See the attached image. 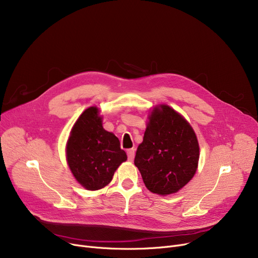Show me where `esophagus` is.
Returning a JSON list of instances; mask_svg holds the SVG:
<instances>
[{"instance_id":"1","label":"esophagus","mask_w":258,"mask_h":258,"mask_svg":"<svg viewBox=\"0 0 258 258\" xmlns=\"http://www.w3.org/2000/svg\"><path fill=\"white\" fill-rule=\"evenodd\" d=\"M134 157H135V150L134 148H131V150L127 151V158L130 161H133Z\"/></svg>"}]
</instances>
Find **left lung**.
<instances>
[{
	"instance_id": "obj_1",
	"label": "left lung",
	"mask_w": 258,
	"mask_h": 258,
	"mask_svg": "<svg viewBox=\"0 0 258 258\" xmlns=\"http://www.w3.org/2000/svg\"><path fill=\"white\" fill-rule=\"evenodd\" d=\"M135 165L148 190L159 196L178 192L197 172L200 145L190 123L167 104L150 108Z\"/></svg>"
}]
</instances>
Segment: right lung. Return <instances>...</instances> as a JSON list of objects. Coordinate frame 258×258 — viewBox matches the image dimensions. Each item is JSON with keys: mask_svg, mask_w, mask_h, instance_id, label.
<instances>
[{"mask_svg": "<svg viewBox=\"0 0 258 258\" xmlns=\"http://www.w3.org/2000/svg\"><path fill=\"white\" fill-rule=\"evenodd\" d=\"M97 105L80 114L66 144V159L73 177L87 190H98L111 183L117 168L127 160L119 139L102 126Z\"/></svg>", "mask_w": 258, "mask_h": 258, "instance_id": "add662e5", "label": "right lung"}]
</instances>
